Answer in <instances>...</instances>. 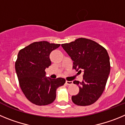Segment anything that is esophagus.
<instances>
[{"label":"esophagus","instance_id":"obj_1","mask_svg":"<svg viewBox=\"0 0 125 125\" xmlns=\"http://www.w3.org/2000/svg\"><path fill=\"white\" fill-rule=\"evenodd\" d=\"M73 81H66V84H68V85H71L73 84Z\"/></svg>","mask_w":125,"mask_h":125}]
</instances>
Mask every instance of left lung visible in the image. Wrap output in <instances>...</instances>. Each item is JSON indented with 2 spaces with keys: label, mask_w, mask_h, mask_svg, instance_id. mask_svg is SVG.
I'll use <instances>...</instances> for the list:
<instances>
[{
  "label": "left lung",
  "mask_w": 125,
  "mask_h": 125,
  "mask_svg": "<svg viewBox=\"0 0 125 125\" xmlns=\"http://www.w3.org/2000/svg\"><path fill=\"white\" fill-rule=\"evenodd\" d=\"M61 46L73 61V68L84 73L83 81H73L78 85L79 92L73 96V102L78 106L92 104L103 93L110 74L108 52L97 42L86 38L77 39Z\"/></svg>",
  "instance_id": "8db88e82"
}]
</instances>
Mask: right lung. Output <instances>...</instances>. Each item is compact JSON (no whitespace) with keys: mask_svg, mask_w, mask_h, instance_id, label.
<instances>
[{"mask_svg":"<svg viewBox=\"0 0 125 125\" xmlns=\"http://www.w3.org/2000/svg\"><path fill=\"white\" fill-rule=\"evenodd\" d=\"M60 46L47 41L35 42L18 53L15 68L20 87L27 100L36 105H47L54 101L56 89L66 82L64 78L51 79L45 69L51 64L49 55Z\"/></svg>","mask_w":125,"mask_h":125,"instance_id":"1","label":"right lung"}]
</instances>
